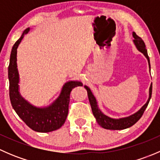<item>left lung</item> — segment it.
<instances>
[{"label": "left lung", "mask_w": 160, "mask_h": 160, "mask_svg": "<svg viewBox=\"0 0 160 160\" xmlns=\"http://www.w3.org/2000/svg\"><path fill=\"white\" fill-rule=\"evenodd\" d=\"M132 35H133V38H134V40H133L134 44H135V46H136L137 49H138L139 52H141L142 53H143V55H144V56L146 57V59H148L149 67L150 69L149 58V56H148L147 49H146V45H145V42L139 36H138V35L135 34V32H132ZM84 88L85 89L87 90V91H88V98H89L90 104V106H91L92 112H93V116L95 117L96 121L98 122V123L99 124L100 126H101L104 128H106V129L122 130L132 126V125H135V124L136 123L140 118H141L143 113H144L145 110H146L148 104H149L150 99H151L152 85V84L150 85L149 99H148L147 102H146V104L141 108V109L138 110L137 112H135V114L128 116V117L122 118H119V119L111 118L103 114V113L101 112V111L99 109V108H98L97 100L96 98H95V97L93 96L91 90H90V89L88 86H84Z\"/></svg>", "instance_id": "obj_1"}]
</instances>
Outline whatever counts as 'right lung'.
Wrapping results in <instances>:
<instances>
[{
  "label": "right lung",
  "instance_id": "add662e5",
  "mask_svg": "<svg viewBox=\"0 0 160 160\" xmlns=\"http://www.w3.org/2000/svg\"><path fill=\"white\" fill-rule=\"evenodd\" d=\"M26 28L11 49L8 67L9 96L11 105L20 118L32 130L38 132H49L62 126L68 114L71 90L83 86L80 81L67 82L62 87L57 99L48 107L38 108L28 103L19 93V74L17 68V49L24 35L29 32Z\"/></svg>",
  "mask_w": 160,
  "mask_h": 160
}]
</instances>
